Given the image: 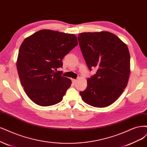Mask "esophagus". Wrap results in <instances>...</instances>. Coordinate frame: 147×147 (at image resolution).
Segmentation results:
<instances>
[{
    "label": "esophagus",
    "instance_id": "1",
    "mask_svg": "<svg viewBox=\"0 0 147 147\" xmlns=\"http://www.w3.org/2000/svg\"><path fill=\"white\" fill-rule=\"evenodd\" d=\"M72 82L73 84H75V83H76V82H77V80H75V79H72Z\"/></svg>",
    "mask_w": 147,
    "mask_h": 147
}]
</instances>
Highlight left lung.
Segmentation results:
<instances>
[{
    "label": "left lung",
    "mask_w": 147,
    "mask_h": 147,
    "mask_svg": "<svg viewBox=\"0 0 147 147\" xmlns=\"http://www.w3.org/2000/svg\"><path fill=\"white\" fill-rule=\"evenodd\" d=\"M78 39L88 68H97L88 79L86 89L80 94L86 103L94 107L108 106L118 99L128 84L130 55L127 45L108 32L82 33Z\"/></svg>",
    "instance_id": "left-lung-1"
}]
</instances>
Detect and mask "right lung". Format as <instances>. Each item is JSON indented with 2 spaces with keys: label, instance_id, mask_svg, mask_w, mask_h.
<instances>
[{
  "label": "right lung",
  "instance_id": "add662e5",
  "mask_svg": "<svg viewBox=\"0 0 147 147\" xmlns=\"http://www.w3.org/2000/svg\"><path fill=\"white\" fill-rule=\"evenodd\" d=\"M78 45L73 34L41 30L24 39L19 48L17 69L25 93L41 106L58 103L70 88V79L61 76L63 58Z\"/></svg>",
  "mask_w": 147,
  "mask_h": 147
}]
</instances>
